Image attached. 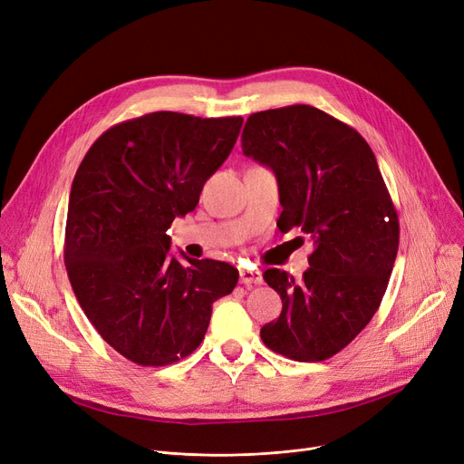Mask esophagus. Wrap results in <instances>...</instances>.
<instances>
[{
    "label": "esophagus",
    "mask_w": 464,
    "mask_h": 464,
    "mask_svg": "<svg viewBox=\"0 0 464 464\" xmlns=\"http://www.w3.org/2000/svg\"><path fill=\"white\" fill-rule=\"evenodd\" d=\"M261 273L257 269H240V282L245 285L261 284Z\"/></svg>",
    "instance_id": "esophagus-1"
}]
</instances>
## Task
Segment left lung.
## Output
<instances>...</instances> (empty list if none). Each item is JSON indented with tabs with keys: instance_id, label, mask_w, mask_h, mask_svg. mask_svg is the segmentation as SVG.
<instances>
[{
	"instance_id": "1",
	"label": "left lung",
	"mask_w": 464,
	"mask_h": 464,
	"mask_svg": "<svg viewBox=\"0 0 464 464\" xmlns=\"http://www.w3.org/2000/svg\"><path fill=\"white\" fill-rule=\"evenodd\" d=\"M242 152L278 180V229L314 240L310 269L295 282L269 269L263 280L282 299L265 346L294 361H325L344 350L380 308L399 250V216L369 142L310 105L248 116Z\"/></svg>"
}]
</instances>
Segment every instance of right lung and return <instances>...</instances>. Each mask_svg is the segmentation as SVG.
Returning a JSON list of instances; mask_svg holds the SVG:
<instances>
[{
	"label": "right lung",
	"mask_w": 464,
	"mask_h": 464,
	"mask_svg": "<svg viewBox=\"0 0 464 464\" xmlns=\"http://www.w3.org/2000/svg\"><path fill=\"white\" fill-rule=\"evenodd\" d=\"M240 116L160 111L109 128L71 186L63 259L75 297L105 343L140 367L173 364L203 343L233 265L169 257L167 229L199 203L237 142Z\"/></svg>",
	"instance_id": "1"
}]
</instances>
